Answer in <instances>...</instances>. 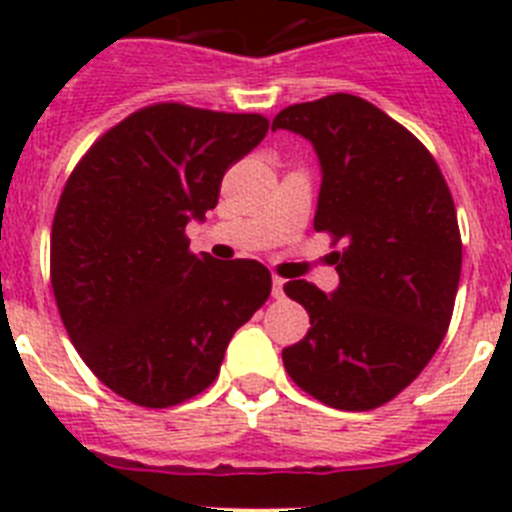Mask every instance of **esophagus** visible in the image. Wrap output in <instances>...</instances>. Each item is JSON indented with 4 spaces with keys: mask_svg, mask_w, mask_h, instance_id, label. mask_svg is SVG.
Instances as JSON below:
<instances>
[{
    "mask_svg": "<svg viewBox=\"0 0 512 512\" xmlns=\"http://www.w3.org/2000/svg\"><path fill=\"white\" fill-rule=\"evenodd\" d=\"M271 295L277 297V300H282L284 297V279L282 277L271 279Z\"/></svg>",
    "mask_w": 512,
    "mask_h": 512,
    "instance_id": "1",
    "label": "esophagus"
}]
</instances>
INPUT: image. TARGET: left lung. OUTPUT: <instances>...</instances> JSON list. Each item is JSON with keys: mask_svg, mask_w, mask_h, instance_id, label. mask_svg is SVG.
Here are the masks:
<instances>
[{"mask_svg": "<svg viewBox=\"0 0 512 512\" xmlns=\"http://www.w3.org/2000/svg\"><path fill=\"white\" fill-rule=\"evenodd\" d=\"M271 130L312 143L323 174L312 225L346 243L330 256L341 279L330 295L284 284L310 315L284 369L330 408L374 410L423 372L449 330L461 277L454 200L423 143L354 94L292 104Z\"/></svg>", "mask_w": 512, "mask_h": 512, "instance_id": "8db88e82", "label": "left lung"}]
</instances>
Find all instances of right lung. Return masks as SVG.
Returning a JSON list of instances; mask_svg holds the SVG:
<instances>
[{
    "instance_id": "obj_1",
    "label": "right lung",
    "mask_w": 512,
    "mask_h": 512,
    "mask_svg": "<svg viewBox=\"0 0 512 512\" xmlns=\"http://www.w3.org/2000/svg\"><path fill=\"white\" fill-rule=\"evenodd\" d=\"M266 130L261 115L153 104L107 130L63 187L51 233L58 312L99 382L135 405L207 390L235 330L269 300L264 264L194 256L184 235Z\"/></svg>"
}]
</instances>
